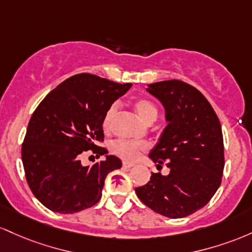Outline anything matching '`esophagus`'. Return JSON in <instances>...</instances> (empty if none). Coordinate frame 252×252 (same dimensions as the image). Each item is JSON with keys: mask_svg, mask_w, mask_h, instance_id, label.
<instances>
[{"mask_svg": "<svg viewBox=\"0 0 252 252\" xmlns=\"http://www.w3.org/2000/svg\"><path fill=\"white\" fill-rule=\"evenodd\" d=\"M123 166H124V168H132V166H134V163L123 162Z\"/></svg>", "mask_w": 252, "mask_h": 252, "instance_id": "34e87169", "label": "esophagus"}]
</instances>
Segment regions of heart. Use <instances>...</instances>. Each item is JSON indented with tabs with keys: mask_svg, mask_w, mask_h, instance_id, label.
Masks as SVG:
<instances>
[{
	"mask_svg": "<svg viewBox=\"0 0 252 252\" xmlns=\"http://www.w3.org/2000/svg\"><path fill=\"white\" fill-rule=\"evenodd\" d=\"M134 109L139 118L145 124H152L157 120L158 118V108L157 106L149 98H138L134 102ZM118 113L117 103H113L107 108L102 119V126L104 131H109L113 126V121ZM111 150L113 154L117 156L124 158L126 160H134L139 157L141 152L148 150V145L144 143H137V141H131L126 139H117L111 144Z\"/></svg>",
	"mask_w": 252,
	"mask_h": 252,
	"instance_id": "b5f03b06",
	"label": "heart"
}]
</instances>
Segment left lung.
Here are the masks:
<instances>
[{
    "instance_id": "obj_1",
    "label": "left lung",
    "mask_w": 252,
    "mask_h": 252,
    "mask_svg": "<svg viewBox=\"0 0 252 252\" xmlns=\"http://www.w3.org/2000/svg\"><path fill=\"white\" fill-rule=\"evenodd\" d=\"M165 108L168 125L149 157L170 172H152L135 193L144 205L168 218H183L207 205L221 183L224 139L213 107L195 87L180 80L149 84Z\"/></svg>"
}]
</instances>
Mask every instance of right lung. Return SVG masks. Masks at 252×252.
<instances>
[{
	"mask_svg": "<svg viewBox=\"0 0 252 252\" xmlns=\"http://www.w3.org/2000/svg\"><path fill=\"white\" fill-rule=\"evenodd\" d=\"M92 73H78L45 96L28 123L21 148L31 190L45 207L71 214L93 207L102 196L104 180L121 168L118 157L84 166L81 156L108 154L98 146L107 108L131 88Z\"/></svg>",
	"mask_w": 252,
	"mask_h": 252,
	"instance_id": "right-lung-1",
	"label": "right lung"
}]
</instances>
